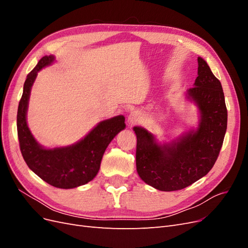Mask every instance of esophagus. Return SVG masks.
<instances>
[{
	"mask_svg": "<svg viewBox=\"0 0 248 248\" xmlns=\"http://www.w3.org/2000/svg\"><path fill=\"white\" fill-rule=\"evenodd\" d=\"M142 120V114L140 110H133L130 112V115L128 116V123L130 125H136L140 123Z\"/></svg>",
	"mask_w": 248,
	"mask_h": 248,
	"instance_id": "obj_1",
	"label": "esophagus"
}]
</instances>
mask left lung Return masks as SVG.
Wrapping results in <instances>:
<instances>
[{"mask_svg":"<svg viewBox=\"0 0 248 248\" xmlns=\"http://www.w3.org/2000/svg\"><path fill=\"white\" fill-rule=\"evenodd\" d=\"M198 63L199 77L187 92L201 111L198 130L160 146L144 128H133L138 139V174L158 190H180L198 181L211 170L220 152L228 124L223 90L204 60L199 57Z\"/></svg>","mask_w":248,"mask_h":248,"instance_id":"1","label":"left lung"}]
</instances>
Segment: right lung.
Listing matches in <instances>:
<instances>
[{
  "label": "right lung",
  "instance_id": "add662e5",
  "mask_svg": "<svg viewBox=\"0 0 248 248\" xmlns=\"http://www.w3.org/2000/svg\"><path fill=\"white\" fill-rule=\"evenodd\" d=\"M52 61V56L43 57L27 76L17 109V136L27 166L46 183L57 188L68 189L94 179L108 144L125 128V118L118 116L99 123L84 140L70 147L48 150L38 145L26 121L28 101L37 72Z\"/></svg>",
  "mask_w": 248,
  "mask_h": 248
}]
</instances>
